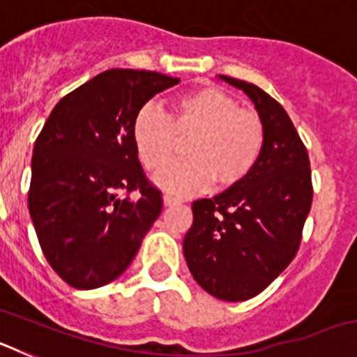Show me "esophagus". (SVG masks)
Wrapping results in <instances>:
<instances>
[{"mask_svg":"<svg viewBox=\"0 0 357 357\" xmlns=\"http://www.w3.org/2000/svg\"><path fill=\"white\" fill-rule=\"evenodd\" d=\"M162 202H164V206H178V204H181V200L175 197H172V195H164Z\"/></svg>","mask_w":357,"mask_h":357,"instance_id":"34e87169","label":"esophagus"}]
</instances>
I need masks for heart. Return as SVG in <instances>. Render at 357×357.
I'll return each instance as SVG.
<instances>
[{
	"instance_id": "b5f03b06",
	"label": "heart",
	"mask_w": 357,
	"mask_h": 357,
	"mask_svg": "<svg viewBox=\"0 0 357 357\" xmlns=\"http://www.w3.org/2000/svg\"><path fill=\"white\" fill-rule=\"evenodd\" d=\"M188 137V160L155 176V184L168 193H197L213 181L222 189L241 184L259 162L264 125L254 110L241 109L234 98L214 85L176 96L166 116L153 107H143L132 125L137 157L150 172L162 169L174 153L176 141Z\"/></svg>"
}]
</instances>
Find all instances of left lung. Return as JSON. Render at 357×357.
<instances>
[{
	"label": "left lung",
	"instance_id": "1",
	"mask_svg": "<svg viewBox=\"0 0 357 357\" xmlns=\"http://www.w3.org/2000/svg\"><path fill=\"white\" fill-rule=\"evenodd\" d=\"M241 89L264 125V148L241 184L193 202L184 257L202 288L220 301L259 295L295 257L311 200V169L304 143L279 102L257 85L218 75Z\"/></svg>",
	"mask_w": 357,
	"mask_h": 357
}]
</instances>
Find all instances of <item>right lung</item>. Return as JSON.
Masks as SVG:
<instances>
[{
    "label": "right lung",
    "instance_id": "add662e5",
    "mask_svg": "<svg viewBox=\"0 0 357 357\" xmlns=\"http://www.w3.org/2000/svg\"><path fill=\"white\" fill-rule=\"evenodd\" d=\"M178 78L109 69L56 103L33 146L28 209L44 257L62 280L94 289L118 279L153 225L162 198L144 176L132 125ZM140 189L137 201L119 192Z\"/></svg>",
    "mask_w": 357,
    "mask_h": 357
}]
</instances>
